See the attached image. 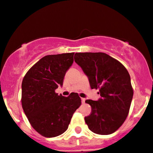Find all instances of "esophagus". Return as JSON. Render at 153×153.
Wrapping results in <instances>:
<instances>
[{
  "instance_id": "esophagus-1",
  "label": "esophagus",
  "mask_w": 153,
  "mask_h": 153,
  "mask_svg": "<svg viewBox=\"0 0 153 153\" xmlns=\"http://www.w3.org/2000/svg\"><path fill=\"white\" fill-rule=\"evenodd\" d=\"M81 101H82V103H85V99L83 98V97H82Z\"/></svg>"
}]
</instances>
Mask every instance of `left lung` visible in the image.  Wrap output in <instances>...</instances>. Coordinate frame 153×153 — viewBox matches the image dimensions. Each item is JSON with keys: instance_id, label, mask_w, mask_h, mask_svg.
<instances>
[{"instance_id": "left-lung-1", "label": "left lung", "mask_w": 153, "mask_h": 153, "mask_svg": "<svg viewBox=\"0 0 153 153\" xmlns=\"http://www.w3.org/2000/svg\"><path fill=\"white\" fill-rule=\"evenodd\" d=\"M75 62L89 79L92 89H98L97 101L86 100L91 113L85 117L88 128L95 134L110 135L123 124L131 105L133 89L125 66L104 53H76Z\"/></svg>"}]
</instances>
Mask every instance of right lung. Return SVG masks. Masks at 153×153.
Segmentation results:
<instances>
[{"mask_svg":"<svg viewBox=\"0 0 153 153\" xmlns=\"http://www.w3.org/2000/svg\"><path fill=\"white\" fill-rule=\"evenodd\" d=\"M74 53L48 55L34 64L22 82L21 103L33 129L45 137L65 132L73 113L81 105L78 93L58 95L66 72L73 65Z\"/></svg>","mask_w":153,"mask_h":153,"instance_id":"obj_1","label":"right lung"}]
</instances>
